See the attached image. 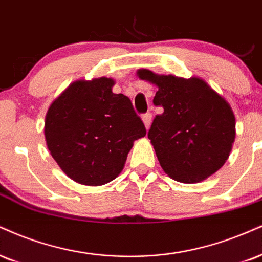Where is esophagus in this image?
Masks as SVG:
<instances>
[{
	"mask_svg": "<svg viewBox=\"0 0 262 262\" xmlns=\"http://www.w3.org/2000/svg\"><path fill=\"white\" fill-rule=\"evenodd\" d=\"M151 118H152V116H151V113H145V115L141 116V119H143L144 125H145V128H146V129L150 128Z\"/></svg>",
	"mask_w": 262,
	"mask_h": 262,
	"instance_id": "esophagus-1",
	"label": "esophagus"
}]
</instances>
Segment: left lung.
<instances>
[{
  "label": "left lung",
  "mask_w": 262,
  "mask_h": 262,
  "mask_svg": "<svg viewBox=\"0 0 262 262\" xmlns=\"http://www.w3.org/2000/svg\"><path fill=\"white\" fill-rule=\"evenodd\" d=\"M157 86L154 105L163 107L147 133L162 169L182 183H198L219 171L235 138L232 107L206 81L139 69Z\"/></svg>",
  "instance_id": "left-lung-1"
}]
</instances>
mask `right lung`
Masks as SVG:
<instances>
[{
  "label": "right lung",
  "instance_id": "1",
  "mask_svg": "<svg viewBox=\"0 0 262 262\" xmlns=\"http://www.w3.org/2000/svg\"><path fill=\"white\" fill-rule=\"evenodd\" d=\"M113 85L106 77L74 81L46 113L47 149L62 171L80 184L113 181L134 140L146 134L130 100L113 94Z\"/></svg>",
  "mask_w": 262,
  "mask_h": 262
}]
</instances>
